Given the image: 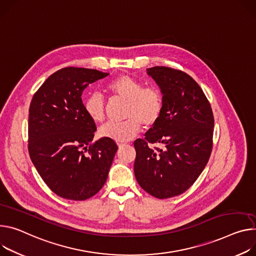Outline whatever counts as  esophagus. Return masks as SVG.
Returning a JSON list of instances; mask_svg holds the SVG:
<instances>
[{
	"label": "esophagus",
	"mask_w": 256,
	"mask_h": 256,
	"mask_svg": "<svg viewBox=\"0 0 256 256\" xmlns=\"http://www.w3.org/2000/svg\"><path fill=\"white\" fill-rule=\"evenodd\" d=\"M126 145V143H118V146L120 147V148H122V147H124Z\"/></svg>",
	"instance_id": "esophagus-1"
}]
</instances>
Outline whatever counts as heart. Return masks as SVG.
Here are the masks:
<instances>
[{
    "label": "heart",
    "instance_id": "b5f03b06",
    "mask_svg": "<svg viewBox=\"0 0 256 256\" xmlns=\"http://www.w3.org/2000/svg\"><path fill=\"white\" fill-rule=\"evenodd\" d=\"M107 90L113 97L128 101L124 122H107L99 130L102 138L118 143H124L134 138L141 130V124L154 126L162 112V96L156 88H144L143 82L130 76H120L111 80ZM84 111L95 122H102L105 118V102L99 92L90 94L84 103Z\"/></svg>",
    "mask_w": 256,
    "mask_h": 256
}]
</instances>
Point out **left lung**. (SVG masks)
I'll return each instance as SVG.
<instances>
[{"mask_svg":"<svg viewBox=\"0 0 256 256\" xmlns=\"http://www.w3.org/2000/svg\"><path fill=\"white\" fill-rule=\"evenodd\" d=\"M160 88L158 122L134 146V176L150 195L166 199L187 191L206 166L212 149L214 118L199 84L187 74L155 66L147 69ZM160 144L151 150L148 143Z\"/></svg>","mask_w":256,"mask_h":256,"instance_id":"8db88e82","label":"left lung"}]
</instances>
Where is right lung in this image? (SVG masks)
<instances>
[{
	"label": "right lung",
	"instance_id": "obj_1",
	"mask_svg": "<svg viewBox=\"0 0 256 256\" xmlns=\"http://www.w3.org/2000/svg\"><path fill=\"white\" fill-rule=\"evenodd\" d=\"M96 69L65 67L50 76L34 94L28 118V151L42 180L58 196L86 200L106 182L115 142L96 132L84 111L82 92L108 76Z\"/></svg>",
	"mask_w": 256,
	"mask_h": 256
}]
</instances>
